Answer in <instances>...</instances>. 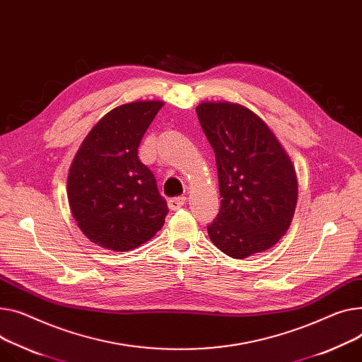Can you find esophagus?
<instances>
[{
	"instance_id": "obj_1",
	"label": "esophagus",
	"mask_w": 362,
	"mask_h": 362,
	"mask_svg": "<svg viewBox=\"0 0 362 362\" xmlns=\"http://www.w3.org/2000/svg\"><path fill=\"white\" fill-rule=\"evenodd\" d=\"M186 204V197H177V198H172L168 201V208L172 211H176L179 208H182Z\"/></svg>"
}]
</instances>
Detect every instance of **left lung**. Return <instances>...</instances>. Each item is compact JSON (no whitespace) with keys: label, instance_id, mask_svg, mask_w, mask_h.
<instances>
[{"label":"left lung","instance_id":"obj_1","mask_svg":"<svg viewBox=\"0 0 362 362\" xmlns=\"http://www.w3.org/2000/svg\"><path fill=\"white\" fill-rule=\"evenodd\" d=\"M201 127L214 148L221 208L211 242L234 259L274 247L293 221L298 198L294 164L269 127L231 102H202Z\"/></svg>","mask_w":362,"mask_h":362}]
</instances>
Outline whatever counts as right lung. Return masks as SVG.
<instances>
[{
	"instance_id": "1",
	"label": "right lung",
	"mask_w": 362,
	"mask_h": 362,
	"mask_svg": "<svg viewBox=\"0 0 362 362\" xmlns=\"http://www.w3.org/2000/svg\"><path fill=\"white\" fill-rule=\"evenodd\" d=\"M161 100H136L107 112L71 163L69 209L90 242L128 252L153 238L168 212L156 177L138 158L139 142Z\"/></svg>"
}]
</instances>
